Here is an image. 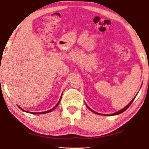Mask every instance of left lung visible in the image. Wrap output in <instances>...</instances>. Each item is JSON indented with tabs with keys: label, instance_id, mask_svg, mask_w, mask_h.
I'll use <instances>...</instances> for the list:
<instances>
[{
	"label": "left lung",
	"instance_id": "left-lung-1",
	"mask_svg": "<svg viewBox=\"0 0 149 149\" xmlns=\"http://www.w3.org/2000/svg\"><path fill=\"white\" fill-rule=\"evenodd\" d=\"M135 97H136V96H135ZM135 97L134 98V99H132L131 101V102H129V104H128V105L127 106H126L125 107H124V108H123L122 109H121V110H120V111H117V112H116V113H113V114H111V115H108V116H111V115H118V114H120V113H123V111H125L126 110V109H127V108H128V107H129V106H131V104H132V102H133V101H134V99H135ZM86 107H88V109H89L90 111H92V112H93L94 113H95V114H97V115H102V114H100V113H97V112H95V111H93L92 109H91L90 108V107H88L87 105H86Z\"/></svg>",
	"mask_w": 149,
	"mask_h": 149
}]
</instances>
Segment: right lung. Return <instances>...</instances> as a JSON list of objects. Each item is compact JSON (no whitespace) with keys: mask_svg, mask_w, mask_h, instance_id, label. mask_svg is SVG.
Wrapping results in <instances>:
<instances>
[{"mask_svg":"<svg viewBox=\"0 0 149 149\" xmlns=\"http://www.w3.org/2000/svg\"><path fill=\"white\" fill-rule=\"evenodd\" d=\"M63 94V93H62ZM61 97H62V95H61V97H60V99H59V100L58 101V102L57 103V104L56 105L53 107L52 109H50V110H49V111H44V112H40V113H33V112H28V111H26V110H24V109H22L20 107H19L18 106V107H19V108H20L21 110H22L23 111H25V112H26V113H30L31 114H34V115H41V114H45V113H49V112H51V111H52L56 107L58 106V105H59V102H60V100H61Z\"/></svg>","mask_w":149,"mask_h":149,"instance_id":"right-lung-1","label":"right lung"}]
</instances>
